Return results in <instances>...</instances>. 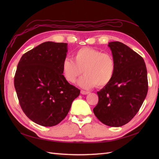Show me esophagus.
I'll return each instance as SVG.
<instances>
[{
    "label": "esophagus",
    "instance_id": "34e87169",
    "mask_svg": "<svg viewBox=\"0 0 159 159\" xmlns=\"http://www.w3.org/2000/svg\"><path fill=\"white\" fill-rule=\"evenodd\" d=\"M89 92V91H84V90H81V93L82 95H87L88 94Z\"/></svg>",
    "mask_w": 159,
    "mask_h": 159
}]
</instances>
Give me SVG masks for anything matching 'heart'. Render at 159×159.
<instances>
[{"mask_svg": "<svg viewBox=\"0 0 159 159\" xmlns=\"http://www.w3.org/2000/svg\"><path fill=\"white\" fill-rule=\"evenodd\" d=\"M74 60L66 57L62 62L61 70L64 79L74 83L81 74H85L78 81V85L84 89L95 85L105 86L112 80L115 71V61L109 53L91 48L84 47L76 50Z\"/></svg>", "mask_w": 159, "mask_h": 159, "instance_id": "1", "label": "heart"}]
</instances>
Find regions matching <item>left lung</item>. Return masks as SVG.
Here are the masks:
<instances>
[{"mask_svg": "<svg viewBox=\"0 0 159 159\" xmlns=\"http://www.w3.org/2000/svg\"><path fill=\"white\" fill-rule=\"evenodd\" d=\"M108 46L115 61L111 82L98 91V103L93 109L99 121L110 127H121L134 117L148 91L147 71L143 57L120 42Z\"/></svg>", "mask_w": 159, "mask_h": 159, "instance_id": "left-lung-1", "label": "left lung"}]
</instances>
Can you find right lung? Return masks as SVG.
I'll return each instance as SVG.
<instances>
[{
    "label": "right lung",
    "mask_w": 159,
    "mask_h": 159,
    "mask_svg": "<svg viewBox=\"0 0 159 159\" xmlns=\"http://www.w3.org/2000/svg\"><path fill=\"white\" fill-rule=\"evenodd\" d=\"M67 43L46 42L23 54L14 76V88L26 116L44 127L56 125L68 115L80 90L62 74Z\"/></svg>",
    "instance_id": "right-lung-1"
}]
</instances>
